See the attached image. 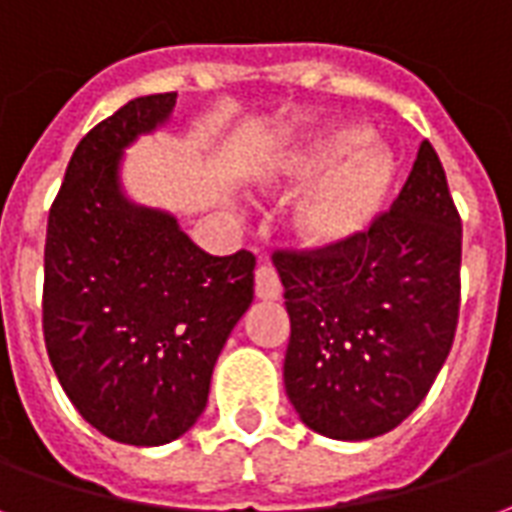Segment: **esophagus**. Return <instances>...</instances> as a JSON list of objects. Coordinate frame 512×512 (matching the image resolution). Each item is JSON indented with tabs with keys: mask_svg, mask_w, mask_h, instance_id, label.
<instances>
[{
	"mask_svg": "<svg viewBox=\"0 0 512 512\" xmlns=\"http://www.w3.org/2000/svg\"><path fill=\"white\" fill-rule=\"evenodd\" d=\"M253 283H256V297L259 300H278L281 297V281H278V272H275L272 264H259L256 275H253Z\"/></svg>",
	"mask_w": 512,
	"mask_h": 512,
	"instance_id": "1",
	"label": "esophagus"
}]
</instances>
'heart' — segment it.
Wrapping results in <instances>:
<instances>
[{"label": "heart", "mask_w": 512, "mask_h": 512, "mask_svg": "<svg viewBox=\"0 0 512 512\" xmlns=\"http://www.w3.org/2000/svg\"><path fill=\"white\" fill-rule=\"evenodd\" d=\"M324 179L302 199L294 229L308 248H343L371 229L390 204L398 160L368 144L360 125H330L259 169L261 185Z\"/></svg>", "instance_id": "heart-1"}]
</instances>
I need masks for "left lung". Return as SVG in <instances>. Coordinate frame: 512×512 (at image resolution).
<instances>
[{
    "label": "left lung",
    "mask_w": 512,
    "mask_h": 512,
    "mask_svg": "<svg viewBox=\"0 0 512 512\" xmlns=\"http://www.w3.org/2000/svg\"><path fill=\"white\" fill-rule=\"evenodd\" d=\"M292 335L286 395L316 434L360 442L401 425L442 371L461 308V218L423 141L393 207L330 251L272 253Z\"/></svg>",
    "instance_id": "1"
}]
</instances>
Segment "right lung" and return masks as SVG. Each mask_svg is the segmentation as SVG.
<instances>
[{"label":"right lung","mask_w":512,"mask_h":512,"mask_svg":"<svg viewBox=\"0 0 512 512\" xmlns=\"http://www.w3.org/2000/svg\"><path fill=\"white\" fill-rule=\"evenodd\" d=\"M177 92L125 103L78 141L48 212L43 335L81 417L122 445L174 442L199 420L223 343L253 302L256 256H210L169 212L119 188L122 149Z\"/></svg>","instance_id":"1"}]
</instances>
